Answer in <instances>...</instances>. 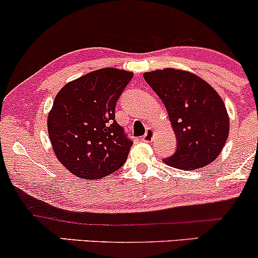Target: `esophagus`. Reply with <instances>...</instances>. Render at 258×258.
<instances>
[{
  "label": "esophagus",
  "mask_w": 258,
  "mask_h": 258,
  "mask_svg": "<svg viewBox=\"0 0 258 258\" xmlns=\"http://www.w3.org/2000/svg\"><path fill=\"white\" fill-rule=\"evenodd\" d=\"M152 138H153V130L148 128V130H147L146 135H144L142 137V141H143V142H151Z\"/></svg>",
  "instance_id": "34e87169"
}]
</instances>
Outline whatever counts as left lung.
<instances>
[{
    "instance_id": "8db88e82",
    "label": "left lung",
    "mask_w": 258,
    "mask_h": 258,
    "mask_svg": "<svg viewBox=\"0 0 258 258\" xmlns=\"http://www.w3.org/2000/svg\"><path fill=\"white\" fill-rule=\"evenodd\" d=\"M143 77L163 100L177 140L176 151L164 163L194 170L216 160L229 136V116L219 94L186 71L157 70Z\"/></svg>"
}]
</instances>
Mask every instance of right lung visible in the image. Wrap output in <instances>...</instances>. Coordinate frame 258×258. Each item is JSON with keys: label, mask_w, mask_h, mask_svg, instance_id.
<instances>
[{"label": "right lung", "mask_w": 258, "mask_h": 258, "mask_svg": "<svg viewBox=\"0 0 258 258\" xmlns=\"http://www.w3.org/2000/svg\"><path fill=\"white\" fill-rule=\"evenodd\" d=\"M134 73L101 69L64 86L47 116L56 158L76 176L98 180L120 169L132 141L115 120L116 103Z\"/></svg>", "instance_id": "right-lung-1"}]
</instances>
